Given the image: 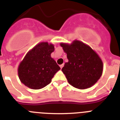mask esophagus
I'll return each mask as SVG.
<instances>
[{"label":"esophagus","mask_w":120,"mask_h":120,"mask_svg":"<svg viewBox=\"0 0 120 120\" xmlns=\"http://www.w3.org/2000/svg\"><path fill=\"white\" fill-rule=\"evenodd\" d=\"M59 66H60V68H61L62 69V67H64V64H61V65H59Z\"/></svg>","instance_id":"esophagus-1"}]
</instances>
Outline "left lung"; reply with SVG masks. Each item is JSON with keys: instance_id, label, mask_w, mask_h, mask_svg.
Masks as SVG:
<instances>
[{"instance_id": "1", "label": "left lung", "mask_w": 120, "mask_h": 120, "mask_svg": "<svg viewBox=\"0 0 120 120\" xmlns=\"http://www.w3.org/2000/svg\"><path fill=\"white\" fill-rule=\"evenodd\" d=\"M68 62L62 71L68 83L73 87L85 89L94 85L102 74L103 63L90 47L75 40L71 45L61 43Z\"/></svg>"}]
</instances>
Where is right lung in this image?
<instances>
[{"label":"right lung","instance_id":"obj_1","mask_svg":"<svg viewBox=\"0 0 120 120\" xmlns=\"http://www.w3.org/2000/svg\"><path fill=\"white\" fill-rule=\"evenodd\" d=\"M54 46L47 42L36 45L27 53L18 70L21 82L33 89H40L51 82L60 67L50 54Z\"/></svg>","mask_w":120,"mask_h":120}]
</instances>
